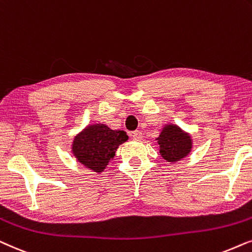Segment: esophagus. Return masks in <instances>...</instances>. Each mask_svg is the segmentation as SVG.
Returning a JSON list of instances; mask_svg holds the SVG:
<instances>
[{
    "instance_id": "34e87169",
    "label": "esophagus",
    "mask_w": 252,
    "mask_h": 252,
    "mask_svg": "<svg viewBox=\"0 0 252 252\" xmlns=\"http://www.w3.org/2000/svg\"><path fill=\"white\" fill-rule=\"evenodd\" d=\"M131 138L132 139H135V140H142L143 139V132L142 131H138V130H137V131H132L131 132Z\"/></svg>"
}]
</instances>
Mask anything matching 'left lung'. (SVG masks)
Instances as JSON below:
<instances>
[{"label":"left lung","instance_id":"left-lung-1","mask_svg":"<svg viewBox=\"0 0 252 252\" xmlns=\"http://www.w3.org/2000/svg\"><path fill=\"white\" fill-rule=\"evenodd\" d=\"M159 144L160 156L169 163H176L189 156L193 147L190 132L184 131L177 124L167 123L156 139Z\"/></svg>","mask_w":252,"mask_h":252}]
</instances>
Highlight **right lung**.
Wrapping results in <instances>:
<instances>
[{
	"label": "right lung",
	"instance_id": "add662e5",
	"mask_svg": "<svg viewBox=\"0 0 252 252\" xmlns=\"http://www.w3.org/2000/svg\"><path fill=\"white\" fill-rule=\"evenodd\" d=\"M128 140L123 130H113L102 123L90 124L73 137L71 153L77 162L94 173H102L114 159L121 144Z\"/></svg>",
	"mask_w": 252,
	"mask_h": 252
}]
</instances>
